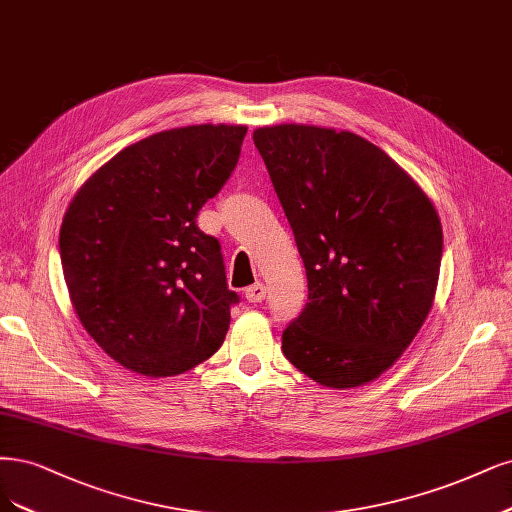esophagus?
Segmentation results:
<instances>
[{"mask_svg": "<svg viewBox=\"0 0 512 512\" xmlns=\"http://www.w3.org/2000/svg\"><path fill=\"white\" fill-rule=\"evenodd\" d=\"M264 296H267V288H264V284H254L250 288H245V298H248L250 303H262Z\"/></svg>", "mask_w": 512, "mask_h": 512, "instance_id": "34e87169", "label": "esophagus"}]
</instances>
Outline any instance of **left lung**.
I'll use <instances>...</instances> for the list:
<instances>
[{"label":"left lung","instance_id":"left-lung-1","mask_svg":"<svg viewBox=\"0 0 512 512\" xmlns=\"http://www.w3.org/2000/svg\"><path fill=\"white\" fill-rule=\"evenodd\" d=\"M303 258L309 303L284 356L326 387L377 379L432 309L443 228L411 175L364 137L309 125L254 131Z\"/></svg>","mask_w":512,"mask_h":512}]
</instances>
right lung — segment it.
Here are the masks:
<instances>
[{
    "label": "right lung",
    "instance_id": "right-lung-1",
    "mask_svg": "<svg viewBox=\"0 0 512 512\" xmlns=\"http://www.w3.org/2000/svg\"><path fill=\"white\" fill-rule=\"evenodd\" d=\"M245 133L195 125L150 135L97 169L67 207L69 298L97 345L133 373L180 375L224 343L239 296L197 216L231 178Z\"/></svg>",
    "mask_w": 512,
    "mask_h": 512
}]
</instances>
